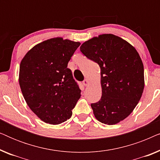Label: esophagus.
<instances>
[{
	"mask_svg": "<svg viewBox=\"0 0 160 160\" xmlns=\"http://www.w3.org/2000/svg\"><path fill=\"white\" fill-rule=\"evenodd\" d=\"M82 84H83V85H84V86H87V85L89 84V82H88V80H87V79H84V81H83L82 82Z\"/></svg>",
	"mask_w": 160,
	"mask_h": 160,
	"instance_id": "obj_1",
	"label": "esophagus"
}]
</instances>
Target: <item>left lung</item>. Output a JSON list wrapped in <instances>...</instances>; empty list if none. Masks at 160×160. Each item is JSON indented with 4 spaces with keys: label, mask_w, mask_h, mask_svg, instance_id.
<instances>
[{
    "label": "left lung",
    "mask_w": 160,
    "mask_h": 160,
    "mask_svg": "<svg viewBox=\"0 0 160 160\" xmlns=\"http://www.w3.org/2000/svg\"><path fill=\"white\" fill-rule=\"evenodd\" d=\"M80 50L100 68L102 97L92 103L95 117L113 125L128 117L143 94L144 68L135 48L113 34H102L85 41Z\"/></svg>",
    "instance_id": "obj_1"
}]
</instances>
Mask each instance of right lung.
I'll use <instances>...</instances> for the list:
<instances>
[{
	"instance_id": "1",
	"label": "right lung",
	"mask_w": 160,
	"mask_h": 160,
	"mask_svg": "<svg viewBox=\"0 0 160 160\" xmlns=\"http://www.w3.org/2000/svg\"><path fill=\"white\" fill-rule=\"evenodd\" d=\"M81 44L52 38L28 51L19 66V83L28 106L41 120L59 124L71 118L81 90L68 63Z\"/></svg>"
}]
</instances>
